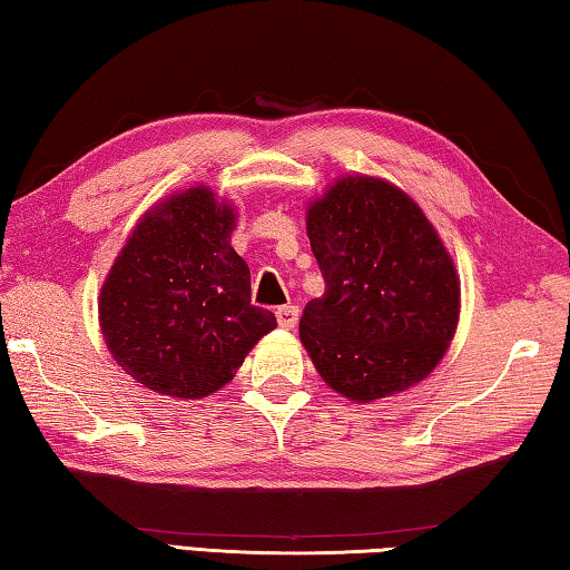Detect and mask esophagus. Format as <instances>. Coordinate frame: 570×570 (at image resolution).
<instances>
[{"label": "esophagus", "instance_id": "34e87169", "mask_svg": "<svg viewBox=\"0 0 570 570\" xmlns=\"http://www.w3.org/2000/svg\"><path fill=\"white\" fill-rule=\"evenodd\" d=\"M276 322H278V327L294 330L296 322H299V306H294V304L278 306V309H276Z\"/></svg>", "mask_w": 570, "mask_h": 570}]
</instances>
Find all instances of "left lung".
<instances>
[{"instance_id":"left-lung-1","label":"left lung","mask_w":570,"mask_h":570,"mask_svg":"<svg viewBox=\"0 0 570 570\" xmlns=\"http://www.w3.org/2000/svg\"><path fill=\"white\" fill-rule=\"evenodd\" d=\"M324 294L302 345L332 391L370 403L423 381L459 322V276L421 207L391 183L347 175L306 210Z\"/></svg>"}]
</instances>
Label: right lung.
Here are the masks:
<instances>
[{"instance_id": "add662e5", "label": "right lung", "mask_w": 570, "mask_h": 570, "mask_svg": "<svg viewBox=\"0 0 570 570\" xmlns=\"http://www.w3.org/2000/svg\"><path fill=\"white\" fill-rule=\"evenodd\" d=\"M236 213L189 187L151 207L106 276L98 320L116 363L149 391L205 399L233 381L276 327L250 304V271L230 246Z\"/></svg>"}]
</instances>
